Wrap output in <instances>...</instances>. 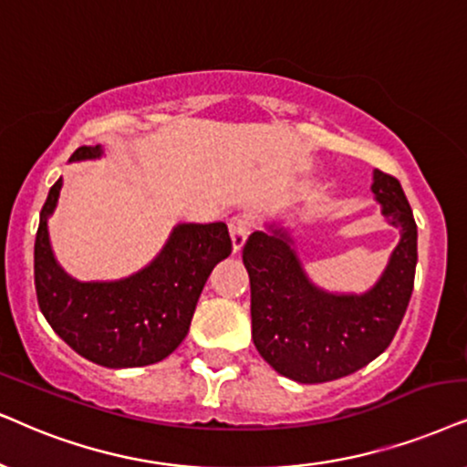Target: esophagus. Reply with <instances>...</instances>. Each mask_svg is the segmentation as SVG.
<instances>
[{
    "instance_id": "esophagus-1",
    "label": "esophagus",
    "mask_w": 467,
    "mask_h": 467,
    "mask_svg": "<svg viewBox=\"0 0 467 467\" xmlns=\"http://www.w3.org/2000/svg\"><path fill=\"white\" fill-rule=\"evenodd\" d=\"M228 230H230V241H233V250L241 252V247L245 245L247 234H250V223L244 217H233L228 222Z\"/></svg>"
}]
</instances>
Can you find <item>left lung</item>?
<instances>
[{"label":"left lung","instance_id":"8db88e82","mask_svg":"<svg viewBox=\"0 0 467 467\" xmlns=\"http://www.w3.org/2000/svg\"><path fill=\"white\" fill-rule=\"evenodd\" d=\"M370 192L400 239L364 293L326 291L306 274L293 230L269 222L250 234L244 265L252 286V340L265 362L299 383L340 379L388 349L403 321L418 263V230L403 187L373 170Z\"/></svg>","mask_w":467,"mask_h":467}]
</instances>
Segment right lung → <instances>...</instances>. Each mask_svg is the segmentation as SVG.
<instances>
[{
  "instance_id": "obj_1",
  "label": "right lung",
  "mask_w": 467,
  "mask_h": 467,
  "mask_svg": "<svg viewBox=\"0 0 467 467\" xmlns=\"http://www.w3.org/2000/svg\"><path fill=\"white\" fill-rule=\"evenodd\" d=\"M101 146H81L68 163L101 159ZM62 176L40 211L34 244V282L47 323L81 358L108 368L161 362L190 332L211 271L230 256L228 226L176 223L152 261L120 280L81 282L62 269L49 239V217Z\"/></svg>"
}]
</instances>
